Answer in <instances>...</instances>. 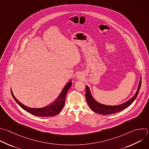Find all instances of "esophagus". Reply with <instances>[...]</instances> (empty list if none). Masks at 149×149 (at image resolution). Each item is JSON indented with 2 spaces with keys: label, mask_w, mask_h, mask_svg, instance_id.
I'll use <instances>...</instances> for the list:
<instances>
[{
  "label": "esophagus",
  "mask_w": 149,
  "mask_h": 149,
  "mask_svg": "<svg viewBox=\"0 0 149 149\" xmlns=\"http://www.w3.org/2000/svg\"><path fill=\"white\" fill-rule=\"evenodd\" d=\"M78 78H80V76H79V77H78Z\"/></svg>",
  "instance_id": "obj_1"
}]
</instances>
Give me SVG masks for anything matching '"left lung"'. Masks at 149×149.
I'll return each instance as SVG.
<instances>
[{"label": "left lung", "mask_w": 149, "mask_h": 149, "mask_svg": "<svg viewBox=\"0 0 149 149\" xmlns=\"http://www.w3.org/2000/svg\"><path fill=\"white\" fill-rule=\"evenodd\" d=\"M141 77H140V82L138 85L137 90L134 94V95L130 98L129 100L126 101V102L118 105H115V106H111V105H104L102 104H100L97 102L95 99L93 97L91 91L89 89V88L88 86H86V93H85V97H86V102L90 107V108L95 112L97 113H100L104 115H111L113 113H115L117 112H119L127 107H129L136 100V98L137 97L139 92V89L141 86Z\"/></svg>", "instance_id": "left-lung-1"}]
</instances>
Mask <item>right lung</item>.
Listing matches in <instances>:
<instances>
[{"label": "right lung", "instance_id": "add662e5", "mask_svg": "<svg viewBox=\"0 0 149 149\" xmlns=\"http://www.w3.org/2000/svg\"><path fill=\"white\" fill-rule=\"evenodd\" d=\"M71 85H72V81H70L64 86L61 93L60 94L59 96L54 102H53L51 105H48L44 108H31L28 107L23 105L21 102H20L17 100V99L15 97V96H14L12 90H11V93L13 97L14 98V100L16 101V102L24 111H27V112L34 116H37L40 117H49V116H53L57 115L61 111L65 104V97H66L67 93L69 89L71 88Z\"/></svg>", "mask_w": 149, "mask_h": 149}]
</instances>
